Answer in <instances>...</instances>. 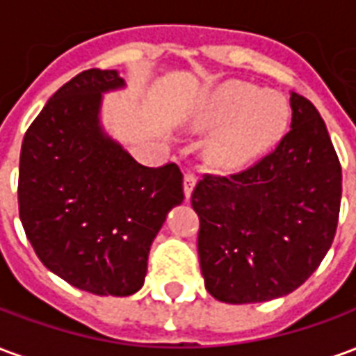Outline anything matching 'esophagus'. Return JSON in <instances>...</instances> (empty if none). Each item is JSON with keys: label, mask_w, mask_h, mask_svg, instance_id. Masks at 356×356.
I'll list each match as a JSON object with an SVG mask.
<instances>
[{"label": "esophagus", "mask_w": 356, "mask_h": 356, "mask_svg": "<svg viewBox=\"0 0 356 356\" xmlns=\"http://www.w3.org/2000/svg\"><path fill=\"white\" fill-rule=\"evenodd\" d=\"M194 185H196V177H194L193 173H185V177H183V191H185L186 198H191Z\"/></svg>", "instance_id": "34e87169"}]
</instances>
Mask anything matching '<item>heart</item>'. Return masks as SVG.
Wrapping results in <instances>:
<instances>
[{
	"label": "heart",
	"instance_id": "1",
	"mask_svg": "<svg viewBox=\"0 0 356 356\" xmlns=\"http://www.w3.org/2000/svg\"><path fill=\"white\" fill-rule=\"evenodd\" d=\"M290 108L282 95L248 83H225L204 97L191 116L196 131H213L206 158L217 170H242L282 139Z\"/></svg>",
	"mask_w": 356,
	"mask_h": 356
}]
</instances>
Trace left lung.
Here are the masks:
<instances>
[{
	"label": "left lung",
	"mask_w": 356,
	"mask_h": 356,
	"mask_svg": "<svg viewBox=\"0 0 356 356\" xmlns=\"http://www.w3.org/2000/svg\"><path fill=\"white\" fill-rule=\"evenodd\" d=\"M291 127L273 152L232 175H204L193 193L206 290L223 303L288 296L336 236L341 165L313 102L290 95Z\"/></svg>",
	"instance_id": "1"
}]
</instances>
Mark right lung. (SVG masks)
Masks as SVG:
<instances>
[{"label":"right lung","instance_id":"right-lung-1","mask_svg":"<svg viewBox=\"0 0 356 356\" xmlns=\"http://www.w3.org/2000/svg\"><path fill=\"white\" fill-rule=\"evenodd\" d=\"M125 88L116 70L91 68L65 83L28 127L19 213L40 261L95 296H131L148 252L183 194L177 163L135 162L101 125L102 93Z\"/></svg>","mask_w":356,"mask_h":356}]
</instances>
